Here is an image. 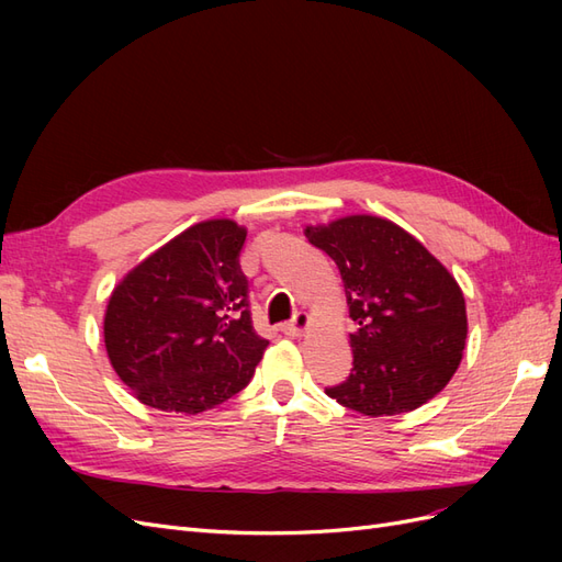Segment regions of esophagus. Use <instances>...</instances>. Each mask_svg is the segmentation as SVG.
Here are the masks:
<instances>
[{"instance_id":"34e87169","label":"esophagus","mask_w":562,"mask_h":562,"mask_svg":"<svg viewBox=\"0 0 562 562\" xmlns=\"http://www.w3.org/2000/svg\"><path fill=\"white\" fill-rule=\"evenodd\" d=\"M307 326H310V316L304 314V312H297V314L293 316V321H288L285 326H281V330H283V335L297 337V335H302L304 330H307Z\"/></svg>"}]
</instances>
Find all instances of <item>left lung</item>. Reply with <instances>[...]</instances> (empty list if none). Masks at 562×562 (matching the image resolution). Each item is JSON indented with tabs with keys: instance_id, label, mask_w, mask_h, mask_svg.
<instances>
[{
	"instance_id": "8db88e82",
	"label": "left lung",
	"mask_w": 562,
	"mask_h": 562,
	"mask_svg": "<svg viewBox=\"0 0 562 562\" xmlns=\"http://www.w3.org/2000/svg\"><path fill=\"white\" fill-rule=\"evenodd\" d=\"M345 281L353 368L326 386L339 405L382 417L415 411L462 361L467 307L450 271L415 236L372 215L304 229Z\"/></svg>"
}]
</instances>
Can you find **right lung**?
<instances>
[{"instance_id":"obj_1","label":"right lung","mask_w":562,"mask_h":562,"mask_svg":"<svg viewBox=\"0 0 562 562\" xmlns=\"http://www.w3.org/2000/svg\"><path fill=\"white\" fill-rule=\"evenodd\" d=\"M244 241L232 220L199 223L114 288L105 347L140 403L196 415L250 382L269 342L252 328Z\"/></svg>"}]
</instances>
